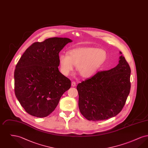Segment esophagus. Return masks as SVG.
<instances>
[{
	"label": "esophagus",
	"mask_w": 148,
	"mask_h": 148,
	"mask_svg": "<svg viewBox=\"0 0 148 148\" xmlns=\"http://www.w3.org/2000/svg\"><path fill=\"white\" fill-rule=\"evenodd\" d=\"M71 86H72L73 87L75 86H76V83H75V82H71Z\"/></svg>",
	"instance_id": "1"
}]
</instances>
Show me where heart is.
I'll use <instances>...</instances> for the list:
<instances>
[{"instance_id":"heart-1","label":"heart","mask_w":148,"mask_h":148,"mask_svg":"<svg viewBox=\"0 0 148 148\" xmlns=\"http://www.w3.org/2000/svg\"><path fill=\"white\" fill-rule=\"evenodd\" d=\"M107 59L104 50L92 47H80L68 51V56H59L61 73L68 76L77 65V71L82 77L88 78L94 75Z\"/></svg>"}]
</instances>
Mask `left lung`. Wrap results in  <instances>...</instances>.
Returning a JSON list of instances; mask_svg holds the SVG:
<instances>
[{"instance_id": "left-lung-1", "label": "left lung", "mask_w": 148, "mask_h": 148, "mask_svg": "<svg viewBox=\"0 0 148 148\" xmlns=\"http://www.w3.org/2000/svg\"><path fill=\"white\" fill-rule=\"evenodd\" d=\"M119 64L109 71H99L78 84V106L86 119L98 121L116 116L125 105L130 89L131 70L122 53Z\"/></svg>"}]
</instances>
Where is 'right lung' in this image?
<instances>
[{"label":"right lung","instance_id":"obj_1","mask_svg":"<svg viewBox=\"0 0 148 148\" xmlns=\"http://www.w3.org/2000/svg\"><path fill=\"white\" fill-rule=\"evenodd\" d=\"M72 40L51 38L35 42L25 51L15 66V94L26 112L38 118L52 113L71 80L59 71V53Z\"/></svg>","mask_w":148,"mask_h":148}]
</instances>
